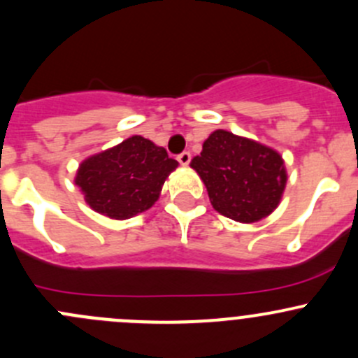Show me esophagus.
Instances as JSON below:
<instances>
[{"label":"esophagus","instance_id":"1","mask_svg":"<svg viewBox=\"0 0 358 358\" xmlns=\"http://www.w3.org/2000/svg\"><path fill=\"white\" fill-rule=\"evenodd\" d=\"M176 159H178L180 164L187 166V164H189L190 159H192V157H190V152H182V154H178V157H176Z\"/></svg>","mask_w":358,"mask_h":358}]
</instances>
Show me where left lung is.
I'll use <instances>...</instances> for the list:
<instances>
[{
    "label": "left lung",
    "mask_w": 358,
    "mask_h": 358,
    "mask_svg": "<svg viewBox=\"0 0 358 358\" xmlns=\"http://www.w3.org/2000/svg\"><path fill=\"white\" fill-rule=\"evenodd\" d=\"M192 168L220 215L243 223L258 222L279 204L286 187L284 161L275 150L216 129L202 145Z\"/></svg>",
    "instance_id": "obj_1"
}]
</instances>
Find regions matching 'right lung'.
Here are the masks:
<instances>
[{"mask_svg":"<svg viewBox=\"0 0 358 358\" xmlns=\"http://www.w3.org/2000/svg\"><path fill=\"white\" fill-rule=\"evenodd\" d=\"M178 166L162 147L143 136H131L114 149L86 159L76 183L96 213L124 220L157 201L164 180Z\"/></svg>","mask_w":358,"mask_h":358,"instance_id":"add662e5","label":"right lung"}]
</instances>
